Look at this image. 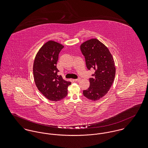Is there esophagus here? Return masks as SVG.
Listing matches in <instances>:
<instances>
[{
    "mask_svg": "<svg viewBox=\"0 0 148 148\" xmlns=\"http://www.w3.org/2000/svg\"><path fill=\"white\" fill-rule=\"evenodd\" d=\"M74 81H75V82H80V78L74 79Z\"/></svg>",
    "mask_w": 148,
    "mask_h": 148,
    "instance_id": "obj_1",
    "label": "esophagus"
}]
</instances>
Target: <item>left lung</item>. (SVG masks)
<instances>
[{"instance_id": "8db88e82", "label": "left lung", "mask_w": 148, "mask_h": 148, "mask_svg": "<svg viewBox=\"0 0 148 148\" xmlns=\"http://www.w3.org/2000/svg\"><path fill=\"white\" fill-rule=\"evenodd\" d=\"M88 70L95 73L89 78L90 86L83 94L88 99L97 101L105 96L111 87L116 73L114 61L108 48L96 38H92L80 45Z\"/></svg>"}]
</instances>
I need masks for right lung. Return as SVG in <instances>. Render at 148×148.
Listing matches in <instances>:
<instances>
[{"mask_svg":"<svg viewBox=\"0 0 148 148\" xmlns=\"http://www.w3.org/2000/svg\"><path fill=\"white\" fill-rule=\"evenodd\" d=\"M64 46L49 41L37 53L33 66L35 84L38 90L48 99L59 101L68 94L71 82L59 76L56 68L59 54Z\"/></svg>","mask_w":148,"mask_h":148,"instance_id":"add662e5","label":"right lung"}]
</instances>
